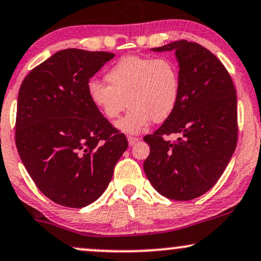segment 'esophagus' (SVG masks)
Wrapping results in <instances>:
<instances>
[{"label": "esophagus", "mask_w": 261, "mask_h": 261, "mask_svg": "<svg viewBox=\"0 0 261 261\" xmlns=\"http://www.w3.org/2000/svg\"><path fill=\"white\" fill-rule=\"evenodd\" d=\"M139 140H140L139 138H137V137H132V136L128 137V143H129V145H130V146L136 145V144H137L138 141H139Z\"/></svg>", "instance_id": "34e87169"}]
</instances>
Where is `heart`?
<instances>
[{
	"label": "heart",
	"mask_w": 261,
	"mask_h": 261,
	"mask_svg": "<svg viewBox=\"0 0 261 261\" xmlns=\"http://www.w3.org/2000/svg\"><path fill=\"white\" fill-rule=\"evenodd\" d=\"M105 80L109 85L88 83L89 100L110 121L129 105V112L117 123L125 133H139L151 120L166 121L174 112L181 92L179 67L169 58L123 57L109 69Z\"/></svg>",
	"instance_id": "heart-1"
}]
</instances>
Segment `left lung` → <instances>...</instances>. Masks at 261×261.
<instances>
[{
  "instance_id": "1",
  "label": "left lung",
  "mask_w": 261,
  "mask_h": 261,
  "mask_svg": "<svg viewBox=\"0 0 261 261\" xmlns=\"http://www.w3.org/2000/svg\"><path fill=\"white\" fill-rule=\"evenodd\" d=\"M152 50H174L181 92L170 117L144 137L150 146L144 170L161 195L190 201L213 188L236 149V89L223 63L201 44L180 40ZM172 134L179 136L175 142L165 138Z\"/></svg>"
}]
</instances>
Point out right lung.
<instances>
[{"label": "right lung", "instance_id": "add662e5", "mask_svg": "<svg viewBox=\"0 0 261 261\" xmlns=\"http://www.w3.org/2000/svg\"><path fill=\"white\" fill-rule=\"evenodd\" d=\"M114 57L59 50L32 69L19 89V156L42 194L64 207L82 208L100 197L128 147L87 93L89 79Z\"/></svg>", "mask_w": 261, "mask_h": 261}]
</instances>
